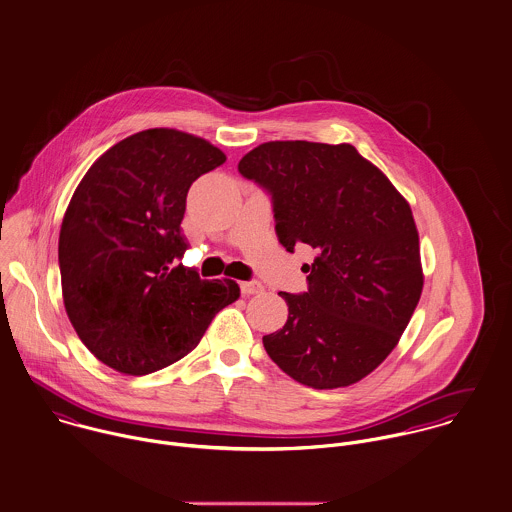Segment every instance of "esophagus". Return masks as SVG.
Masks as SVG:
<instances>
[{
	"instance_id": "1",
	"label": "esophagus",
	"mask_w": 512,
	"mask_h": 512,
	"mask_svg": "<svg viewBox=\"0 0 512 512\" xmlns=\"http://www.w3.org/2000/svg\"><path fill=\"white\" fill-rule=\"evenodd\" d=\"M264 290V286L256 280H250V282H242L240 284V292L242 295H254V293H260Z\"/></svg>"
}]
</instances>
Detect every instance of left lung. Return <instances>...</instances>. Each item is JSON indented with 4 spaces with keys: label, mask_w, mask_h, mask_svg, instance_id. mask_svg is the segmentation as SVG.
Returning <instances> with one entry per match:
<instances>
[{
    "label": "left lung",
    "mask_w": 512,
    "mask_h": 512,
    "mask_svg": "<svg viewBox=\"0 0 512 512\" xmlns=\"http://www.w3.org/2000/svg\"><path fill=\"white\" fill-rule=\"evenodd\" d=\"M238 171L270 195L282 246L315 250L301 268L307 292H280L290 313L264 335L266 353L317 390L359 382L398 345L422 295L410 205L351 144L268 142Z\"/></svg>",
    "instance_id": "obj_1"
}]
</instances>
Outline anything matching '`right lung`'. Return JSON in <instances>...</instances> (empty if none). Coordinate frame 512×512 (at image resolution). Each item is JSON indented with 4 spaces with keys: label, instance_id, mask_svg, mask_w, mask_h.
Instances as JSON below:
<instances>
[{
    "label": "right lung",
    "instance_id": "right-lung-1",
    "mask_svg": "<svg viewBox=\"0 0 512 512\" xmlns=\"http://www.w3.org/2000/svg\"><path fill=\"white\" fill-rule=\"evenodd\" d=\"M224 161L201 138L153 128L110 147L76 187L59 236L63 299L104 365L136 376L173 365L238 299L236 282L179 262L189 187Z\"/></svg>",
    "mask_w": 512,
    "mask_h": 512
}]
</instances>
